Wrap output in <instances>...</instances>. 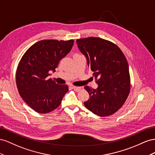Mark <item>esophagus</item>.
Instances as JSON below:
<instances>
[{
	"mask_svg": "<svg viewBox=\"0 0 155 155\" xmlns=\"http://www.w3.org/2000/svg\"><path fill=\"white\" fill-rule=\"evenodd\" d=\"M72 87H73V89L74 91H80V90H81V87L74 86H72Z\"/></svg>",
	"mask_w": 155,
	"mask_h": 155,
	"instance_id": "1",
	"label": "esophagus"
}]
</instances>
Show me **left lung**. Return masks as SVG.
<instances>
[{"instance_id": "left-lung-1", "label": "left lung", "mask_w": 155, "mask_h": 155, "mask_svg": "<svg viewBox=\"0 0 155 155\" xmlns=\"http://www.w3.org/2000/svg\"><path fill=\"white\" fill-rule=\"evenodd\" d=\"M77 43L98 84L96 90L85 87L90 98L84 104L97 116H110L122 107L130 91L125 56L116 45L100 38L77 39Z\"/></svg>"}]
</instances>
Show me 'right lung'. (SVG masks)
<instances>
[{
    "label": "right lung",
    "instance_id": "add662e5",
    "mask_svg": "<svg viewBox=\"0 0 155 155\" xmlns=\"http://www.w3.org/2000/svg\"><path fill=\"white\" fill-rule=\"evenodd\" d=\"M74 41L41 40L31 46L22 57L16 73L19 93L34 111L45 114L60 105L69 90L48 78L56 71L59 61L71 50Z\"/></svg>",
    "mask_w": 155,
    "mask_h": 155
}]
</instances>
